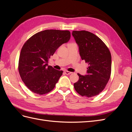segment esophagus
Segmentation results:
<instances>
[{
    "label": "esophagus",
    "instance_id": "1",
    "mask_svg": "<svg viewBox=\"0 0 132 132\" xmlns=\"http://www.w3.org/2000/svg\"><path fill=\"white\" fill-rule=\"evenodd\" d=\"M64 73L65 74H67V75H69V74H70L72 73L71 72H70V71H67V70H64Z\"/></svg>",
    "mask_w": 132,
    "mask_h": 132
}]
</instances>
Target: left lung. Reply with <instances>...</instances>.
<instances>
[{
    "instance_id": "1",
    "label": "left lung",
    "mask_w": 132,
    "mask_h": 132,
    "mask_svg": "<svg viewBox=\"0 0 132 132\" xmlns=\"http://www.w3.org/2000/svg\"><path fill=\"white\" fill-rule=\"evenodd\" d=\"M82 60L88 64L87 75L78 74L79 79L74 89L82 96L91 97L105 88L111 74V54L105 43L90 32L73 31Z\"/></svg>"
}]
</instances>
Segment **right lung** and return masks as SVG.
Listing matches in <instances>:
<instances>
[{
	"mask_svg": "<svg viewBox=\"0 0 132 132\" xmlns=\"http://www.w3.org/2000/svg\"><path fill=\"white\" fill-rule=\"evenodd\" d=\"M70 38L68 30H46L34 35L23 45L19 72L22 81L34 93L46 94L54 88L63 71L54 69L47 63L58 47Z\"/></svg>",
	"mask_w": 132,
	"mask_h": 132,
	"instance_id": "obj_1",
	"label": "right lung"
}]
</instances>
